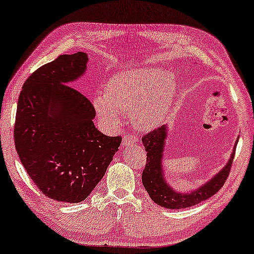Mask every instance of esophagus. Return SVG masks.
I'll return each instance as SVG.
<instances>
[{
	"label": "esophagus",
	"instance_id": "obj_1",
	"mask_svg": "<svg viewBox=\"0 0 254 254\" xmlns=\"http://www.w3.org/2000/svg\"><path fill=\"white\" fill-rule=\"evenodd\" d=\"M138 142V138L135 135H125L123 137V145H127V144H131V143H137Z\"/></svg>",
	"mask_w": 254,
	"mask_h": 254
}]
</instances>
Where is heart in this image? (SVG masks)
Instances as JSON below:
<instances>
[{
  "label": "heart",
  "instance_id": "obj_1",
  "mask_svg": "<svg viewBox=\"0 0 254 254\" xmlns=\"http://www.w3.org/2000/svg\"><path fill=\"white\" fill-rule=\"evenodd\" d=\"M177 90V81L165 69L131 67L111 78L106 93L94 99V107L99 117L110 124L119 122V111L132 112L135 126L148 130L163 120Z\"/></svg>",
  "mask_w": 254,
  "mask_h": 254
}]
</instances>
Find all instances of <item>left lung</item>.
I'll list each match as a JSON object with an SVG mask.
<instances>
[{
	"label": "left lung",
	"instance_id": "left-lung-1",
	"mask_svg": "<svg viewBox=\"0 0 254 254\" xmlns=\"http://www.w3.org/2000/svg\"><path fill=\"white\" fill-rule=\"evenodd\" d=\"M166 129L168 127L162 126L142 137L145 151L147 152L146 165L142 173V182L149 197L157 205L169 209L188 208L214 196L224 186L231 171L233 159L235 155V147L224 169L213 177V179H210L207 184L190 192H177L165 182L163 168H162L164 144L166 135H168Z\"/></svg>",
	"mask_w": 254,
	"mask_h": 254
}]
</instances>
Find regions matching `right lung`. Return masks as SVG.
Segmentation results:
<instances>
[{
	"instance_id": "add662e5",
	"label": "right lung",
	"mask_w": 254,
	"mask_h": 254,
	"mask_svg": "<svg viewBox=\"0 0 254 254\" xmlns=\"http://www.w3.org/2000/svg\"><path fill=\"white\" fill-rule=\"evenodd\" d=\"M85 53L61 55L36 69L20 92L14 144L33 184L61 202L84 200L105 176L122 143L94 126L90 100L68 85L81 77Z\"/></svg>"
}]
</instances>
